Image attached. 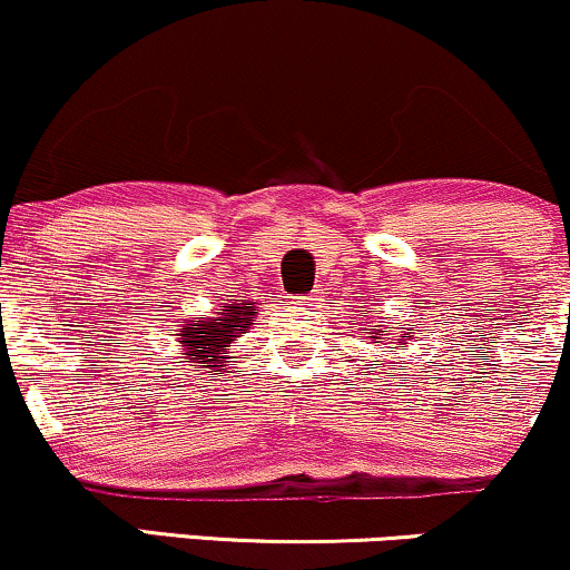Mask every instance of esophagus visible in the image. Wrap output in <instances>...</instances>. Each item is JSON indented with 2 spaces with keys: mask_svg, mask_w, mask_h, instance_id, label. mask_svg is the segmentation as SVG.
I'll return each instance as SVG.
<instances>
[{
  "mask_svg": "<svg viewBox=\"0 0 570 570\" xmlns=\"http://www.w3.org/2000/svg\"><path fill=\"white\" fill-rule=\"evenodd\" d=\"M320 301H322V296L317 291H314V293H308V296H301L296 304L298 306H320Z\"/></svg>",
  "mask_w": 570,
  "mask_h": 570,
  "instance_id": "34e87169",
  "label": "esophagus"
}]
</instances>
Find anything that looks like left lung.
Instances as JSON below:
<instances>
[{
  "instance_id": "1",
  "label": "left lung",
  "mask_w": 570,
  "mask_h": 570,
  "mask_svg": "<svg viewBox=\"0 0 570 570\" xmlns=\"http://www.w3.org/2000/svg\"><path fill=\"white\" fill-rule=\"evenodd\" d=\"M360 317H367V314H360ZM364 325H367V327H364V330H367V333H364V335H367V338L375 343V346H377V343H381V346L391 348L389 343H396V348H404V343L412 341V335L406 333V327H399V330H402V333L396 335V333H391V330L385 327V325H372V322H364Z\"/></svg>"
}]
</instances>
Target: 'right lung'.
I'll use <instances>...</instances> for the list:
<instances>
[{
    "label": "right lung",
    "instance_id": "1",
    "mask_svg": "<svg viewBox=\"0 0 570 570\" xmlns=\"http://www.w3.org/2000/svg\"><path fill=\"white\" fill-rule=\"evenodd\" d=\"M258 306L253 301L227 298L214 312V317H193L177 330V343L181 346L179 360H187L189 367L208 370L214 375H224L229 367L232 354L229 343H235L243 333L256 325Z\"/></svg>",
    "mask_w": 570,
    "mask_h": 570
}]
</instances>
